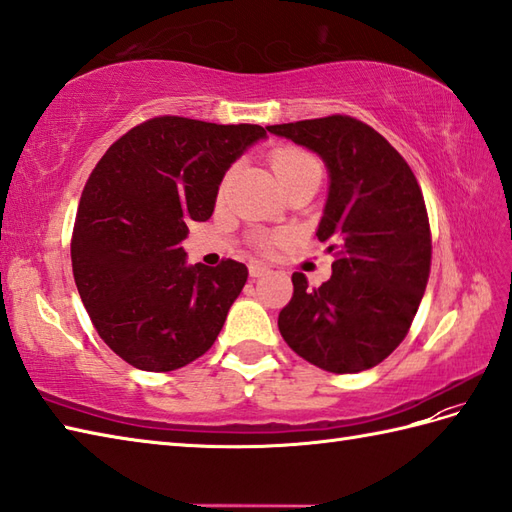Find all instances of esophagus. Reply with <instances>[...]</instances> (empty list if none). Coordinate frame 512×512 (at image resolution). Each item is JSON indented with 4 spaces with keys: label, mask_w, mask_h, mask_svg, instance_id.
I'll return each mask as SVG.
<instances>
[{
    "label": "esophagus",
    "mask_w": 512,
    "mask_h": 512,
    "mask_svg": "<svg viewBox=\"0 0 512 512\" xmlns=\"http://www.w3.org/2000/svg\"><path fill=\"white\" fill-rule=\"evenodd\" d=\"M268 272H270V268L264 266V264H257V261H255V264L248 266V275H251L253 279L264 277V275H268Z\"/></svg>",
    "instance_id": "34e87169"
}]
</instances>
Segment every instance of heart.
<instances>
[{"mask_svg":"<svg viewBox=\"0 0 512 512\" xmlns=\"http://www.w3.org/2000/svg\"><path fill=\"white\" fill-rule=\"evenodd\" d=\"M270 165H272V170H275V174L279 176L281 183L290 181L292 176L301 174L305 170H320L318 159L314 157L312 152H307L303 148H279V150H275V152H272V157H270ZM229 183H231V172L222 178L220 194L227 192ZM283 237L285 235H259L257 246L264 248V251H270V248L275 246L277 242H281Z\"/></svg>","mask_w":512,"mask_h":512,"instance_id":"1","label":"heart"}]
</instances>
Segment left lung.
I'll return each mask as SVG.
<instances>
[{
    "mask_svg": "<svg viewBox=\"0 0 512 512\" xmlns=\"http://www.w3.org/2000/svg\"><path fill=\"white\" fill-rule=\"evenodd\" d=\"M268 130L323 157L331 185L316 235L336 257L320 288L294 272L281 336L323 371H366L408 336L430 279L432 233L417 176L375 128L349 115Z\"/></svg>",
    "mask_w": 512,
    "mask_h": 512,
    "instance_id": "obj_1",
    "label": "left lung"
}]
</instances>
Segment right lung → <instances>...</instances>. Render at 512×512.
Listing matches in <instances>:
<instances>
[{"label":"right lung","instance_id":"right-lung-1","mask_svg":"<svg viewBox=\"0 0 512 512\" xmlns=\"http://www.w3.org/2000/svg\"><path fill=\"white\" fill-rule=\"evenodd\" d=\"M266 137L257 124L178 115L130 128L82 189L71 233L76 288L100 338L141 371L168 373L211 349L248 268L187 266V222H205L231 163Z\"/></svg>","mask_w":512,"mask_h":512}]
</instances>
